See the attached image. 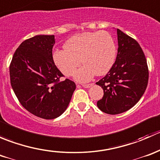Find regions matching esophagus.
<instances>
[{"instance_id": "1", "label": "esophagus", "mask_w": 160, "mask_h": 160, "mask_svg": "<svg viewBox=\"0 0 160 160\" xmlns=\"http://www.w3.org/2000/svg\"><path fill=\"white\" fill-rule=\"evenodd\" d=\"M92 85H93V83H90V84H82V87H83L85 88H89Z\"/></svg>"}]
</instances>
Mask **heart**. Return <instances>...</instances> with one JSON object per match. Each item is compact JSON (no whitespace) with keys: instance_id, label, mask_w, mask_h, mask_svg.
I'll list each match as a JSON object with an SVG mask.
<instances>
[{"instance_id":"1","label":"heart","mask_w":160,"mask_h":160,"mask_svg":"<svg viewBox=\"0 0 160 160\" xmlns=\"http://www.w3.org/2000/svg\"><path fill=\"white\" fill-rule=\"evenodd\" d=\"M64 49H56L52 59L56 67L66 76H71L81 62L84 65L74 74L78 81H89L95 74L107 73L116 59L115 43L105 31L87 32L70 37L63 45ZM82 60H80V59Z\"/></svg>"}]
</instances>
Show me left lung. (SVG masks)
<instances>
[{
	"mask_svg": "<svg viewBox=\"0 0 160 160\" xmlns=\"http://www.w3.org/2000/svg\"><path fill=\"white\" fill-rule=\"evenodd\" d=\"M118 55L107 75L97 82L104 90L97 105L103 112L118 114L129 110L145 93L149 80L146 56L139 44L118 28Z\"/></svg>",
	"mask_w": 160,
	"mask_h": 160,
	"instance_id": "obj_1",
	"label": "left lung"
}]
</instances>
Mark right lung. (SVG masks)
Instances as JSON below:
<instances>
[{"label": "right lung", "instance_id": "add662e5", "mask_svg": "<svg viewBox=\"0 0 160 160\" xmlns=\"http://www.w3.org/2000/svg\"><path fill=\"white\" fill-rule=\"evenodd\" d=\"M54 35H38L24 41L10 65L12 89L22 106L34 115L53 119L67 110L76 84L63 77L52 59Z\"/></svg>", "mask_w": 160, "mask_h": 160}]
</instances>
